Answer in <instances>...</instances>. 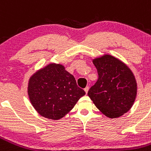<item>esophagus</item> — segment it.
<instances>
[{
  "instance_id": "obj_1",
  "label": "esophagus",
  "mask_w": 151,
  "mask_h": 151,
  "mask_svg": "<svg viewBox=\"0 0 151 151\" xmlns=\"http://www.w3.org/2000/svg\"><path fill=\"white\" fill-rule=\"evenodd\" d=\"M88 91H89V87H86V88H85V93H88Z\"/></svg>"
}]
</instances>
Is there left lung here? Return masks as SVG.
Segmentation results:
<instances>
[{"mask_svg": "<svg viewBox=\"0 0 151 151\" xmlns=\"http://www.w3.org/2000/svg\"><path fill=\"white\" fill-rule=\"evenodd\" d=\"M97 81L88 95L109 118H117L130 110L137 96V82L129 66L114 56L104 54L92 60Z\"/></svg>", "mask_w": 151, "mask_h": 151, "instance_id": "8db88e82", "label": "left lung"}]
</instances>
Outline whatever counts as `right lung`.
I'll return each mask as SVG.
<instances>
[{"label": "right lung", "mask_w": 151, "mask_h": 151, "mask_svg": "<svg viewBox=\"0 0 151 151\" xmlns=\"http://www.w3.org/2000/svg\"><path fill=\"white\" fill-rule=\"evenodd\" d=\"M27 93L30 103L42 117L59 120L85 95L76 78L60 63H50L30 77Z\"/></svg>", "instance_id": "1"}]
</instances>
